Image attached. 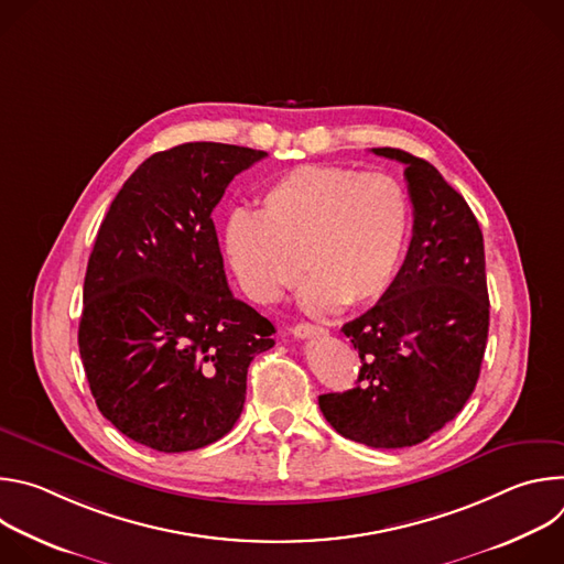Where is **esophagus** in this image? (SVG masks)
<instances>
[{
	"label": "esophagus",
	"mask_w": 564,
	"mask_h": 564,
	"mask_svg": "<svg viewBox=\"0 0 564 564\" xmlns=\"http://www.w3.org/2000/svg\"><path fill=\"white\" fill-rule=\"evenodd\" d=\"M292 335L296 339H310V337H324V335H328V330L321 326H314V324H296L292 328Z\"/></svg>",
	"instance_id": "1"
}]
</instances>
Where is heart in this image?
<instances>
[{
	"mask_svg": "<svg viewBox=\"0 0 564 564\" xmlns=\"http://www.w3.org/2000/svg\"><path fill=\"white\" fill-rule=\"evenodd\" d=\"M409 236L411 203L392 176L303 165L263 192L259 214H229L223 250L252 301H279L307 270L303 303L328 312L381 296L404 261Z\"/></svg>",
	"mask_w": 564,
	"mask_h": 564,
	"instance_id": "1",
	"label": "heart"
}]
</instances>
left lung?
I'll return each instance as SVG.
<instances>
[{
  "mask_svg": "<svg viewBox=\"0 0 564 564\" xmlns=\"http://www.w3.org/2000/svg\"><path fill=\"white\" fill-rule=\"evenodd\" d=\"M404 163L413 238L381 299L341 333L359 350L352 390L318 397L330 426L372 448L415 446L446 426L475 390L489 337L485 238L470 207L426 160Z\"/></svg>",
  "mask_w": 564,
  "mask_h": 564,
  "instance_id": "obj_1",
  "label": "left lung"
}]
</instances>
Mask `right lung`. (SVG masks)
<instances>
[{
	"instance_id": "add662e5",
	"label": "right lung",
	"mask_w": 564,
	"mask_h": 564,
	"mask_svg": "<svg viewBox=\"0 0 564 564\" xmlns=\"http://www.w3.org/2000/svg\"><path fill=\"white\" fill-rule=\"evenodd\" d=\"M268 153L187 142L158 151L113 198L89 257L77 344L100 413L160 453L227 435L274 326L227 288L212 212Z\"/></svg>"
}]
</instances>
